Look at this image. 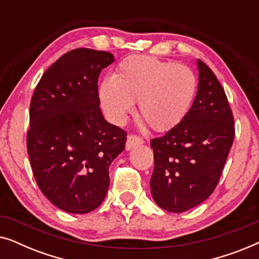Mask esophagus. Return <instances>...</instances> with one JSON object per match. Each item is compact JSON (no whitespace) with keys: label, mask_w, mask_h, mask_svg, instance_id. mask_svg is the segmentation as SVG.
I'll return each instance as SVG.
<instances>
[{"label":"esophagus","mask_w":259,"mask_h":259,"mask_svg":"<svg viewBox=\"0 0 259 259\" xmlns=\"http://www.w3.org/2000/svg\"><path fill=\"white\" fill-rule=\"evenodd\" d=\"M141 144H144V140L141 139V138L137 136H128L127 137V141H126V150L131 151L133 147L139 146Z\"/></svg>","instance_id":"34e87169"}]
</instances>
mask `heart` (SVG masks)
<instances>
[{
  "instance_id": "1",
  "label": "heart",
  "mask_w": 259,
  "mask_h": 259,
  "mask_svg": "<svg viewBox=\"0 0 259 259\" xmlns=\"http://www.w3.org/2000/svg\"><path fill=\"white\" fill-rule=\"evenodd\" d=\"M197 77L185 65L134 54L119 62L99 84L98 97L109 121L122 125L138 101L139 116L155 132H167L185 119L197 93Z\"/></svg>"
}]
</instances>
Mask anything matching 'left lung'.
Instances as JSON below:
<instances>
[{"label":"left lung","instance_id":"8db88e82","mask_svg":"<svg viewBox=\"0 0 259 259\" xmlns=\"http://www.w3.org/2000/svg\"><path fill=\"white\" fill-rule=\"evenodd\" d=\"M198 91L185 119L151 140L150 186L158 206L180 213L206 200L217 186L235 138L228 98L213 72L197 60Z\"/></svg>","mask_w":259,"mask_h":259}]
</instances>
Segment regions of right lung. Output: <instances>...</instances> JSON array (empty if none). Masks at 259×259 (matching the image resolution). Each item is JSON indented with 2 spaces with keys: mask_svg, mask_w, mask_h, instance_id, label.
<instances>
[{
  "mask_svg": "<svg viewBox=\"0 0 259 259\" xmlns=\"http://www.w3.org/2000/svg\"><path fill=\"white\" fill-rule=\"evenodd\" d=\"M111 53L79 48L46 70L30 102L27 150L41 192L68 213L93 211L105 199L109 166L125 150L126 132L100 109L98 79Z\"/></svg>",
  "mask_w": 259,
  "mask_h": 259,
  "instance_id": "obj_1",
  "label": "right lung"
}]
</instances>
